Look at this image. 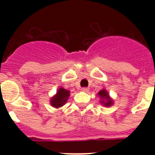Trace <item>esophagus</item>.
Wrapping results in <instances>:
<instances>
[{"label":"esophagus","instance_id":"esophagus-1","mask_svg":"<svg viewBox=\"0 0 155 155\" xmlns=\"http://www.w3.org/2000/svg\"><path fill=\"white\" fill-rule=\"evenodd\" d=\"M81 91H84V92H87V91H89V88L88 87H82Z\"/></svg>","mask_w":155,"mask_h":155}]
</instances>
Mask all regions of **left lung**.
Wrapping results in <instances>:
<instances>
[{
    "label": "left lung",
    "mask_w": 155,
    "mask_h": 155,
    "mask_svg": "<svg viewBox=\"0 0 155 155\" xmlns=\"http://www.w3.org/2000/svg\"><path fill=\"white\" fill-rule=\"evenodd\" d=\"M100 98V103L105 107H110L111 105H113V99L109 96V94L105 88H102L97 94Z\"/></svg>",
    "instance_id": "1"
}]
</instances>
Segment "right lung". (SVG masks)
<instances>
[{
  "label": "right lung",
  "instance_id": "1",
  "mask_svg": "<svg viewBox=\"0 0 155 155\" xmlns=\"http://www.w3.org/2000/svg\"><path fill=\"white\" fill-rule=\"evenodd\" d=\"M70 96V91L67 90L64 87H59L56 93L50 100V105L53 107L58 109L60 107H62L67 103L68 99Z\"/></svg>",
  "mask_w": 155,
  "mask_h": 155
}]
</instances>
